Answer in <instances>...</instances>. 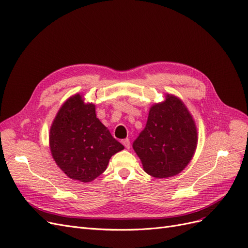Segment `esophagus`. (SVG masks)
Here are the masks:
<instances>
[{"instance_id": "obj_1", "label": "esophagus", "mask_w": 248, "mask_h": 248, "mask_svg": "<svg viewBox=\"0 0 248 248\" xmlns=\"http://www.w3.org/2000/svg\"><path fill=\"white\" fill-rule=\"evenodd\" d=\"M122 144L125 146L126 149H129V148H130V140H129L128 139L122 140Z\"/></svg>"}]
</instances>
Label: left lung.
Segmentation results:
<instances>
[{
	"instance_id": "obj_1",
	"label": "left lung",
	"mask_w": 248,
	"mask_h": 248,
	"mask_svg": "<svg viewBox=\"0 0 248 248\" xmlns=\"http://www.w3.org/2000/svg\"><path fill=\"white\" fill-rule=\"evenodd\" d=\"M198 144L193 119L184 103L168 94L150 108L145 129L133 141V150L144 170L155 178H169L182 171Z\"/></svg>"
}]
</instances>
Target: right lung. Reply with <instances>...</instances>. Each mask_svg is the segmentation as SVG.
<instances>
[{"label":"right lung","instance_id":"1","mask_svg":"<svg viewBox=\"0 0 248 248\" xmlns=\"http://www.w3.org/2000/svg\"><path fill=\"white\" fill-rule=\"evenodd\" d=\"M49 147L58 167L84 183L100 176L110 157L124 149L96 118L94 104L85 103L79 94L58 111L50 127Z\"/></svg>","mask_w":248,"mask_h":248}]
</instances>
